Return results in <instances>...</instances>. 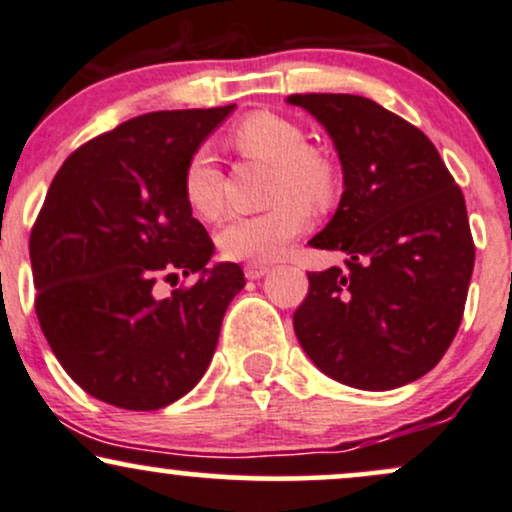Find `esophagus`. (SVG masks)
I'll use <instances>...</instances> for the list:
<instances>
[{
  "label": "esophagus",
  "mask_w": 512,
  "mask_h": 512,
  "mask_svg": "<svg viewBox=\"0 0 512 512\" xmlns=\"http://www.w3.org/2000/svg\"><path fill=\"white\" fill-rule=\"evenodd\" d=\"M268 270H270V268L263 266V263H249V266L244 268V275H246V278H249V280H261L263 275L268 273Z\"/></svg>",
  "instance_id": "1"
}]
</instances>
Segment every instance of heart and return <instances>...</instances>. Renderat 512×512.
I'll use <instances>...</instances> for the list:
<instances>
[{
    "instance_id": "b5f03b06",
    "label": "heart",
    "mask_w": 512,
    "mask_h": 512,
    "mask_svg": "<svg viewBox=\"0 0 512 512\" xmlns=\"http://www.w3.org/2000/svg\"><path fill=\"white\" fill-rule=\"evenodd\" d=\"M234 143L249 158L275 167L266 213L234 215L220 227L218 246L232 261H273L290 249L309 227V210L333 203L340 186L338 167L311 148L309 134L292 119L273 112H258L234 131ZM182 194L198 218L213 220L222 210V172L213 150L198 148L186 160Z\"/></svg>"
}]
</instances>
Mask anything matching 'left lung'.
Wrapping results in <instances>:
<instances>
[{
    "instance_id": "8db88e82",
    "label": "left lung",
    "mask_w": 512,
    "mask_h": 512,
    "mask_svg": "<svg viewBox=\"0 0 512 512\" xmlns=\"http://www.w3.org/2000/svg\"><path fill=\"white\" fill-rule=\"evenodd\" d=\"M328 131L342 167L338 210L311 239L345 268L309 273L294 311L323 374L393 390L429 374L458 333L474 268L465 196L417 126L362 95H290Z\"/></svg>"
}]
</instances>
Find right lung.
<instances>
[{"label": "right lung", "instance_id": "right-lung-1", "mask_svg": "<svg viewBox=\"0 0 512 512\" xmlns=\"http://www.w3.org/2000/svg\"><path fill=\"white\" fill-rule=\"evenodd\" d=\"M234 112H150L74 150L30 232L35 314L64 371L122 410H160L206 374L227 306L246 285L237 263L208 268L206 227L182 194L186 160ZM196 274L158 300L160 277Z\"/></svg>", "mask_w": 512, "mask_h": 512}]
</instances>
